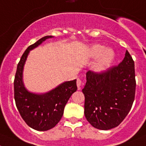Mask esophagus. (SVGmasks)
<instances>
[{
  "label": "esophagus",
  "instance_id": "1",
  "mask_svg": "<svg viewBox=\"0 0 146 146\" xmlns=\"http://www.w3.org/2000/svg\"><path fill=\"white\" fill-rule=\"evenodd\" d=\"M76 84H77V86H78V89H80V88H81V84H82V81H81L80 78H78L77 81H76Z\"/></svg>",
  "mask_w": 146,
  "mask_h": 146
}]
</instances>
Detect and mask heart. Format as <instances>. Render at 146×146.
<instances>
[{"mask_svg":"<svg viewBox=\"0 0 146 146\" xmlns=\"http://www.w3.org/2000/svg\"><path fill=\"white\" fill-rule=\"evenodd\" d=\"M87 56L92 59L98 58L93 65L96 72L101 73L107 70L112 63L114 58V52L111 49H106L101 44H94L87 50Z\"/></svg>","mask_w":146,"mask_h":146,"instance_id":"b5f03b06","label":"heart"}]
</instances>
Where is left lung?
I'll return each mask as SVG.
<instances>
[{"label": "left lung", "instance_id": "left-lung-1", "mask_svg": "<svg viewBox=\"0 0 146 146\" xmlns=\"http://www.w3.org/2000/svg\"><path fill=\"white\" fill-rule=\"evenodd\" d=\"M135 86V63L127 50L123 60L107 71L88 70L82 89L87 121L99 130L117 127L131 110Z\"/></svg>", "mask_w": 146, "mask_h": 146}]
</instances>
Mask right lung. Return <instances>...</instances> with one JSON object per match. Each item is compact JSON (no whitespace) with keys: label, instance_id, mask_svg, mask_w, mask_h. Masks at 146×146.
Wrapping results in <instances>:
<instances>
[{"label":"right lung","instance_id":"obj_1","mask_svg":"<svg viewBox=\"0 0 146 146\" xmlns=\"http://www.w3.org/2000/svg\"><path fill=\"white\" fill-rule=\"evenodd\" d=\"M52 36L41 38L30 45L22 54L15 76L14 99L18 110L26 123L38 131H46L54 127L63 115L65 104L76 92V79L66 81L49 92L36 94L28 92L23 83V70L30 50Z\"/></svg>","mask_w":146,"mask_h":146}]
</instances>
